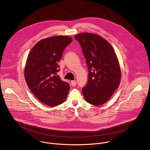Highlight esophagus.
Here are the masks:
<instances>
[{
	"label": "esophagus",
	"instance_id": "obj_1",
	"mask_svg": "<svg viewBox=\"0 0 150 150\" xmlns=\"http://www.w3.org/2000/svg\"><path fill=\"white\" fill-rule=\"evenodd\" d=\"M71 86H76V84H77V82L76 81H74V80H73V81H71Z\"/></svg>",
	"mask_w": 150,
	"mask_h": 150
}]
</instances>
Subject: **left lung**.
<instances>
[{
  "label": "left lung",
  "instance_id": "obj_1",
  "mask_svg": "<svg viewBox=\"0 0 150 150\" xmlns=\"http://www.w3.org/2000/svg\"><path fill=\"white\" fill-rule=\"evenodd\" d=\"M86 59L88 81L82 89L86 101L99 106L111 98L121 81L118 59L111 45L98 35L82 33L75 35Z\"/></svg>",
  "mask_w": 150,
  "mask_h": 150
}]
</instances>
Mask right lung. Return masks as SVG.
<instances>
[{"label":"right lung","mask_w":150,"mask_h":150,"mask_svg":"<svg viewBox=\"0 0 150 150\" xmlns=\"http://www.w3.org/2000/svg\"><path fill=\"white\" fill-rule=\"evenodd\" d=\"M72 40L67 36L44 39L35 45L28 55L24 70L26 83L36 98L48 106L64 103L69 92V84L62 81L57 73L58 63Z\"/></svg>","instance_id":"1"}]
</instances>
